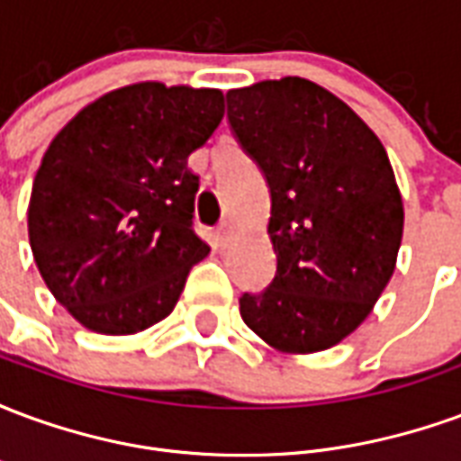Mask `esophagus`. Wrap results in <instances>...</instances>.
<instances>
[{"instance_id":"obj_1","label":"esophagus","mask_w":461,"mask_h":461,"mask_svg":"<svg viewBox=\"0 0 461 461\" xmlns=\"http://www.w3.org/2000/svg\"><path fill=\"white\" fill-rule=\"evenodd\" d=\"M234 234H237V227H234V221L224 220L220 224V230H217V237H220L221 244H230L234 240Z\"/></svg>"}]
</instances>
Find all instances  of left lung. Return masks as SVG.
<instances>
[{"instance_id":"1","label":"left lung","mask_w":461,"mask_h":461,"mask_svg":"<svg viewBox=\"0 0 461 461\" xmlns=\"http://www.w3.org/2000/svg\"><path fill=\"white\" fill-rule=\"evenodd\" d=\"M227 118L269 182L276 251V276L241 296V319L286 356L339 346L370 316L402 241L385 148L339 95L299 76L234 88Z\"/></svg>"}]
</instances>
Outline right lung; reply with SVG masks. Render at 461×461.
<instances>
[{"mask_svg":"<svg viewBox=\"0 0 461 461\" xmlns=\"http://www.w3.org/2000/svg\"><path fill=\"white\" fill-rule=\"evenodd\" d=\"M224 118L220 88L140 81L95 98L49 142L29 244L54 299L84 329L132 336L170 316L210 254L192 230L187 158Z\"/></svg>","mask_w":461,"mask_h":461,"instance_id":"obj_1","label":"right lung"}]
</instances>
